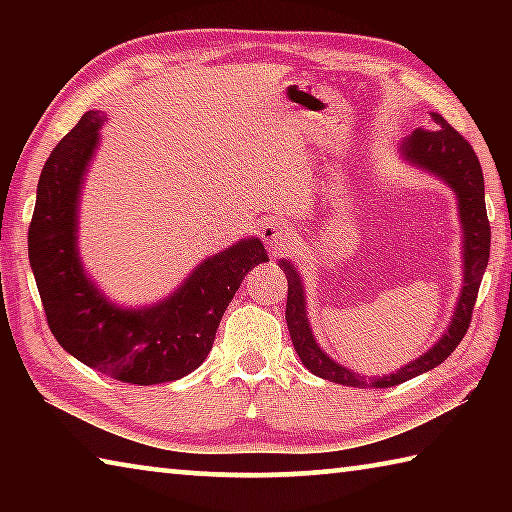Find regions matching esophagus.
<instances>
[{
	"mask_svg": "<svg viewBox=\"0 0 512 512\" xmlns=\"http://www.w3.org/2000/svg\"><path fill=\"white\" fill-rule=\"evenodd\" d=\"M262 241L271 250H284L287 246H291L293 228H291L289 223H284V221L266 223L264 230H262Z\"/></svg>",
	"mask_w": 512,
	"mask_h": 512,
	"instance_id": "obj_1",
	"label": "esophagus"
}]
</instances>
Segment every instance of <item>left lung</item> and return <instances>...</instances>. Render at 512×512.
Masks as SVG:
<instances>
[{
  "label": "left lung",
  "mask_w": 512,
  "mask_h": 512,
  "mask_svg": "<svg viewBox=\"0 0 512 512\" xmlns=\"http://www.w3.org/2000/svg\"><path fill=\"white\" fill-rule=\"evenodd\" d=\"M400 153L404 162L443 180L456 194L458 219H461L463 230V289L447 332L440 336L438 343H433V348L420 354L415 361L406 363L400 370L391 372V375L363 377L359 372L341 366L339 361H334L320 348L307 318V298L302 277L289 259H280V268L289 282L287 325L293 348H296L307 370L314 372L316 377L334 381V384L354 388H388L440 366L456 350V345L463 341L467 327H470L476 293H479V284L483 280L485 266H488L490 223L488 214H485L483 171L470 142L454 131L438 112H431L429 131H422V128L413 131L402 142Z\"/></svg>",
  "instance_id": "left-lung-1"
}]
</instances>
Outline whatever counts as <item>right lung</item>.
I'll use <instances>...</instances> for the list:
<instances>
[{
  "instance_id": "obj_1",
  "label": "right lung",
  "mask_w": 512,
  "mask_h": 512,
  "mask_svg": "<svg viewBox=\"0 0 512 512\" xmlns=\"http://www.w3.org/2000/svg\"><path fill=\"white\" fill-rule=\"evenodd\" d=\"M106 112L88 110L42 167L29 225V262L60 348L126 384L151 386L189 375L212 350L216 329L246 273L268 262L257 237L205 257L180 287L146 307L112 302L79 253V210Z\"/></svg>"
}]
</instances>
